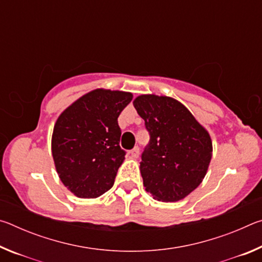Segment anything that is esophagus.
<instances>
[{
    "instance_id": "1",
    "label": "esophagus",
    "mask_w": 262,
    "mask_h": 262,
    "mask_svg": "<svg viewBox=\"0 0 262 262\" xmlns=\"http://www.w3.org/2000/svg\"><path fill=\"white\" fill-rule=\"evenodd\" d=\"M130 156L133 158H137L140 156V148L139 147H135L133 150H130Z\"/></svg>"
}]
</instances>
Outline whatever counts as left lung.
Returning a JSON list of instances; mask_svg holds the SVG:
<instances>
[{
	"label": "left lung",
	"mask_w": 262,
	"mask_h": 262,
	"mask_svg": "<svg viewBox=\"0 0 262 262\" xmlns=\"http://www.w3.org/2000/svg\"><path fill=\"white\" fill-rule=\"evenodd\" d=\"M133 104L150 135L140 163L145 190L159 201H179L205 178L211 159L210 136L170 97L142 95Z\"/></svg>",
	"instance_id": "8db88e82"
}]
</instances>
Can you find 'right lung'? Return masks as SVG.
I'll return each mask as SVG.
<instances>
[{
  "instance_id": "obj_1",
  "label": "right lung",
  "mask_w": 262,
  "mask_h": 262,
  "mask_svg": "<svg viewBox=\"0 0 262 262\" xmlns=\"http://www.w3.org/2000/svg\"><path fill=\"white\" fill-rule=\"evenodd\" d=\"M132 99L129 92L97 89L57 119L53 158L61 181L76 196L98 198L112 188L126 155L118 118Z\"/></svg>"
}]
</instances>
